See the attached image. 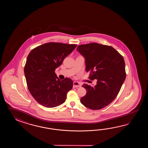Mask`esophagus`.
<instances>
[{
  "label": "esophagus",
  "mask_w": 148,
  "mask_h": 148,
  "mask_svg": "<svg viewBox=\"0 0 148 148\" xmlns=\"http://www.w3.org/2000/svg\"><path fill=\"white\" fill-rule=\"evenodd\" d=\"M73 88L80 87L82 86L81 84H80V83H79V82H73Z\"/></svg>",
  "instance_id": "34e87169"
}]
</instances>
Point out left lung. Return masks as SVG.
I'll list each match as a JSON object with an SVG mask.
<instances>
[{
    "mask_svg": "<svg viewBox=\"0 0 148 148\" xmlns=\"http://www.w3.org/2000/svg\"><path fill=\"white\" fill-rule=\"evenodd\" d=\"M77 51L85 58L89 79L97 80L94 87L82 86L87 93L81 98V103L92 110L107 106L116 97L125 79L123 57L113 47L97 43L79 45Z\"/></svg>",
    "mask_w": 148,
    "mask_h": 148,
    "instance_id": "obj_1",
    "label": "left lung"
}]
</instances>
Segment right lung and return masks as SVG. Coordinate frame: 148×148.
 I'll use <instances>...</instances> for the list:
<instances>
[{"label": "right lung", "mask_w": 148, "mask_h": 148, "mask_svg": "<svg viewBox=\"0 0 148 148\" xmlns=\"http://www.w3.org/2000/svg\"><path fill=\"white\" fill-rule=\"evenodd\" d=\"M76 44L50 42L35 47L27 56L24 74L33 97L47 108L57 107L66 101L73 80L58 78L55 70L77 47Z\"/></svg>", "instance_id": "1"}]
</instances>
